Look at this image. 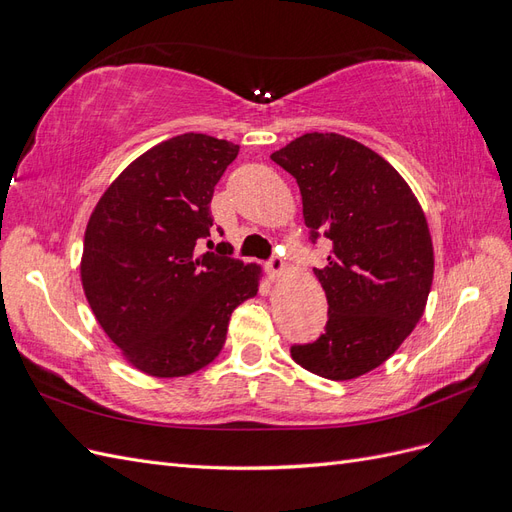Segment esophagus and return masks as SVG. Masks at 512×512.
Here are the masks:
<instances>
[{
  "mask_svg": "<svg viewBox=\"0 0 512 512\" xmlns=\"http://www.w3.org/2000/svg\"><path fill=\"white\" fill-rule=\"evenodd\" d=\"M267 271H269V275H271V277H280V275L286 271L284 260H282V258H277V256H273V258L267 262Z\"/></svg>",
  "mask_w": 512,
  "mask_h": 512,
  "instance_id": "34e87169",
  "label": "esophagus"
}]
</instances>
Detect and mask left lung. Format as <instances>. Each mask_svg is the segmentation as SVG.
I'll return each mask as SVG.
<instances>
[{
    "label": "left lung",
    "mask_w": 512,
    "mask_h": 512,
    "mask_svg": "<svg viewBox=\"0 0 512 512\" xmlns=\"http://www.w3.org/2000/svg\"><path fill=\"white\" fill-rule=\"evenodd\" d=\"M271 160L297 179L303 218L333 250L314 269L329 301L327 329L292 346L294 363L327 380L380 367L421 320L433 282V243L410 185L376 151L335 132H309Z\"/></svg>",
    "instance_id": "1"
}]
</instances>
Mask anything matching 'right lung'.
<instances>
[{
  "label": "right lung",
  "instance_id": "1",
  "mask_svg": "<svg viewBox=\"0 0 512 512\" xmlns=\"http://www.w3.org/2000/svg\"><path fill=\"white\" fill-rule=\"evenodd\" d=\"M239 145L188 132L151 147L108 185L85 230L81 282L100 327L138 371L181 378L220 354L262 271L200 254L211 198ZM220 230V228H218ZM211 243V241H209Z\"/></svg>",
  "mask_w": 512,
  "mask_h": 512
}]
</instances>
